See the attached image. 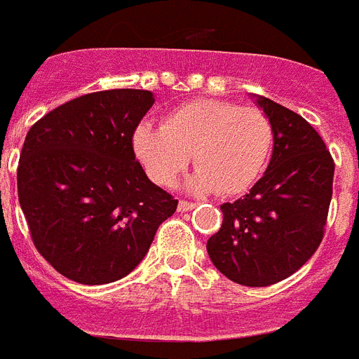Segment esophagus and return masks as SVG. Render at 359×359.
<instances>
[{
	"instance_id": "obj_1",
	"label": "esophagus",
	"mask_w": 359,
	"mask_h": 359,
	"mask_svg": "<svg viewBox=\"0 0 359 359\" xmlns=\"http://www.w3.org/2000/svg\"><path fill=\"white\" fill-rule=\"evenodd\" d=\"M195 208V203H189V201H179V212H189V210Z\"/></svg>"
}]
</instances>
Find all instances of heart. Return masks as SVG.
<instances>
[{"label": "heart", "instance_id": "heart-1", "mask_svg": "<svg viewBox=\"0 0 359 359\" xmlns=\"http://www.w3.org/2000/svg\"><path fill=\"white\" fill-rule=\"evenodd\" d=\"M273 144L275 129L264 110L217 99L180 104L162 125L142 123L134 133L136 156L156 184H173L194 158L197 171L188 188L221 195H240L255 184Z\"/></svg>", "mask_w": 359, "mask_h": 359}]
</instances>
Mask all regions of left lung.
<instances>
[{
  "instance_id": "1",
  "label": "left lung",
  "mask_w": 359,
  "mask_h": 359,
  "mask_svg": "<svg viewBox=\"0 0 359 359\" xmlns=\"http://www.w3.org/2000/svg\"><path fill=\"white\" fill-rule=\"evenodd\" d=\"M275 129L273 156L247 195L223 203V225L206 243L212 264L236 284L265 287L299 271L325 236L334 158L293 110L258 97Z\"/></svg>"
}]
</instances>
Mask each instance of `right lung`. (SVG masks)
I'll return each mask as SVG.
<instances>
[{
  "instance_id": "right-lung-1",
  "label": "right lung",
  "mask_w": 359,
  "mask_h": 359,
  "mask_svg": "<svg viewBox=\"0 0 359 359\" xmlns=\"http://www.w3.org/2000/svg\"><path fill=\"white\" fill-rule=\"evenodd\" d=\"M153 103L147 90L94 92L48 112L25 136L20 206L38 252L69 280L127 276L177 210L134 154V130Z\"/></svg>"
}]
</instances>
